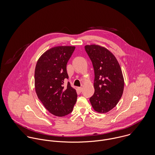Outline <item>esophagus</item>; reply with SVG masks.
<instances>
[{"instance_id":"1","label":"esophagus","mask_w":155,"mask_h":155,"mask_svg":"<svg viewBox=\"0 0 155 155\" xmlns=\"http://www.w3.org/2000/svg\"><path fill=\"white\" fill-rule=\"evenodd\" d=\"M78 91H79V92H81L82 91L83 89H82V87H79V88H78Z\"/></svg>"}]
</instances>
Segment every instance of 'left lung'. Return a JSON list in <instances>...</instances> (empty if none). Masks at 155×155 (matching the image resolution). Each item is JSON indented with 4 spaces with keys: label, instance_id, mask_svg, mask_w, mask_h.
Here are the masks:
<instances>
[{
    "label": "left lung",
    "instance_id": "1",
    "mask_svg": "<svg viewBox=\"0 0 155 155\" xmlns=\"http://www.w3.org/2000/svg\"><path fill=\"white\" fill-rule=\"evenodd\" d=\"M94 69L95 92L89 98L94 110L107 113L118 103L123 94L124 79L114 55L107 48L98 45L85 46Z\"/></svg>",
    "mask_w": 155,
    "mask_h": 155
}]
</instances>
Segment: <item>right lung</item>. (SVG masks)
I'll list each match as a JSON object with an SVG mask.
<instances>
[{"instance_id":"1","label":"right lung","mask_w":155,"mask_h":155,"mask_svg":"<svg viewBox=\"0 0 155 155\" xmlns=\"http://www.w3.org/2000/svg\"><path fill=\"white\" fill-rule=\"evenodd\" d=\"M75 46H58L52 48L38 59L35 70V87L36 94L46 110L62 117L70 113L77 100L76 89L68 79L67 63Z\"/></svg>"}]
</instances>
